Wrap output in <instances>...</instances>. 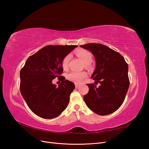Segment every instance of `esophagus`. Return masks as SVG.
Wrapping results in <instances>:
<instances>
[{
    "mask_svg": "<svg viewBox=\"0 0 149 149\" xmlns=\"http://www.w3.org/2000/svg\"><path fill=\"white\" fill-rule=\"evenodd\" d=\"M79 84H78V83H75V88H78V87H79Z\"/></svg>",
    "mask_w": 149,
    "mask_h": 149,
    "instance_id": "34e87169",
    "label": "esophagus"
}]
</instances>
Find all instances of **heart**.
<instances>
[{
	"mask_svg": "<svg viewBox=\"0 0 149 149\" xmlns=\"http://www.w3.org/2000/svg\"><path fill=\"white\" fill-rule=\"evenodd\" d=\"M76 55L82 60L86 68H88L93 60V56L89 52L86 50H79L76 52ZM70 60V55H68L64 57L62 60V67L64 70H67L68 68V63ZM87 76V73L84 71L76 72L71 71L67 74L66 78L70 81L75 83H81L83 79Z\"/></svg>",
	"mask_w": 149,
	"mask_h": 149,
	"instance_id": "1",
	"label": "heart"
}]
</instances>
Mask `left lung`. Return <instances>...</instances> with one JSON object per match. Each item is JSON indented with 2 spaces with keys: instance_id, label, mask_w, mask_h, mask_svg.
<instances>
[{
  "instance_id": "8db88e82",
  "label": "left lung",
  "mask_w": 149,
  "mask_h": 149,
  "mask_svg": "<svg viewBox=\"0 0 149 149\" xmlns=\"http://www.w3.org/2000/svg\"><path fill=\"white\" fill-rule=\"evenodd\" d=\"M80 47L92 52L96 64L91 76L95 84H87L86 104L98 115L113 113L123 104L129 87L128 65L120 53L104 45L88 43ZM96 82L101 84L99 87Z\"/></svg>"
}]
</instances>
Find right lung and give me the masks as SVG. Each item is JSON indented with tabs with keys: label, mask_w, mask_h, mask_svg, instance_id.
Instances as JSON below:
<instances>
[{
	"label": "right lung",
	"mask_w": 149,
	"mask_h": 149,
	"mask_svg": "<svg viewBox=\"0 0 149 149\" xmlns=\"http://www.w3.org/2000/svg\"><path fill=\"white\" fill-rule=\"evenodd\" d=\"M78 45H48L29 57L20 70V90L34 114L43 119L59 116L68 105L74 84L60 76L62 60ZM55 77L62 81L58 87Z\"/></svg>",
	"instance_id": "obj_1"
}]
</instances>
